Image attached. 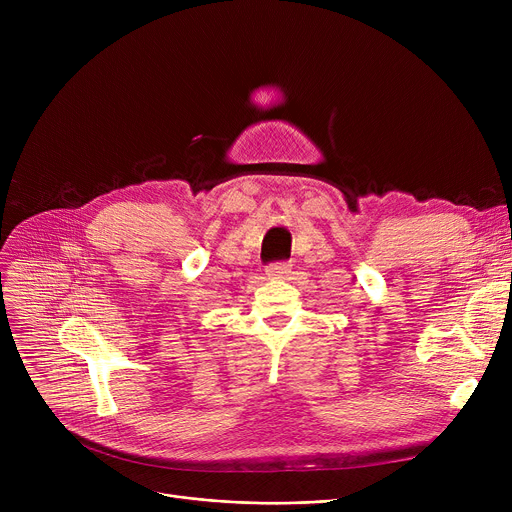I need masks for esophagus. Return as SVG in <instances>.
Wrapping results in <instances>:
<instances>
[{"label":"esophagus","mask_w":512,"mask_h":512,"mask_svg":"<svg viewBox=\"0 0 512 512\" xmlns=\"http://www.w3.org/2000/svg\"><path fill=\"white\" fill-rule=\"evenodd\" d=\"M290 274V263H272L267 265L265 276L270 280H284Z\"/></svg>","instance_id":"obj_1"}]
</instances>
